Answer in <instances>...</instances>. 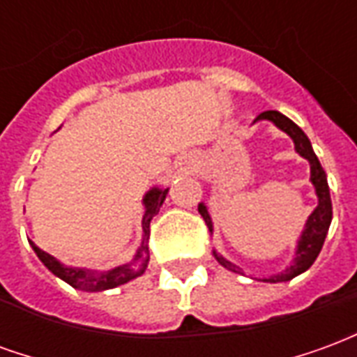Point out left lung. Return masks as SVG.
<instances>
[{"label":"left lung","instance_id":"1","mask_svg":"<svg viewBox=\"0 0 357 357\" xmlns=\"http://www.w3.org/2000/svg\"><path fill=\"white\" fill-rule=\"evenodd\" d=\"M256 120H271L277 128H281L283 132H287L294 141V147H296V153L300 156L307 158L310 162V170H312V183L315 187V193H317V199H319V204L317 208L312 212V216L307 218L306 229L302 233V237L298 241V248H296V258L292 260V264L289 268L277 273V275L269 277V279H264V281H269V283H283V281H289L292 277L300 275L302 271H306L312 264L315 262L317 255L321 252L323 243H325V237H327V231H329L331 220H333V204H331V195H329V185H327V176H325V170L321 168V164L315 156L314 149H312V143L306 137V133L300 130L298 126L292 122L291 118H287L281 112L277 110H266L262 114H258ZM199 212L201 216L204 218V222L208 225V229L212 231V220L208 216V210L204 204H199ZM216 260L224 268L231 269L235 273H243L239 266H235L229 260H225L224 256H220L214 252Z\"/></svg>","mask_w":357,"mask_h":357}]
</instances>
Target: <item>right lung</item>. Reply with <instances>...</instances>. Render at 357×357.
Returning <instances> with one entry per match:
<instances>
[{"label": "right lung", "mask_w": 357, "mask_h": 357, "mask_svg": "<svg viewBox=\"0 0 357 357\" xmlns=\"http://www.w3.org/2000/svg\"><path fill=\"white\" fill-rule=\"evenodd\" d=\"M166 193L168 189H151L145 199H143V204H145V216H143V243H141L137 255L133 256V260L130 264H124V266H118L114 269H109V271H101V273H93L89 269H80V268H66L61 262H57L55 258L47 252H43L42 248H38L30 241V245L34 248V252L38 255V258L45 264V268L53 271L55 275L61 277L63 281L74 287V289H80V291L88 292H99L107 291V289H114L118 284H124L128 281H132L135 277H139L145 269H147L149 264V231H151V220L158 214V210L162 206L164 199H166Z\"/></svg>", "instance_id": "1"}]
</instances>
